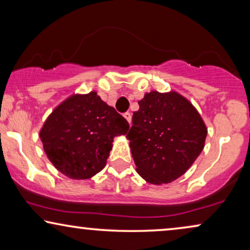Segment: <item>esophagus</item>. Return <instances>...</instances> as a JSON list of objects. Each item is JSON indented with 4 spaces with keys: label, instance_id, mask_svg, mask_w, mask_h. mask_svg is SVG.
<instances>
[{
    "label": "esophagus",
    "instance_id": "obj_1",
    "mask_svg": "<svg viewBox=\"0 0 250 250\" xmlns=\"http://www.w3.org/2000/svg\"><path fill=\"white\" fill-rule=\"evenodd\" d=\"M124 118L129 123V124H131V122H132V116H131V114H129V112H125V114H124Z\"/></svg>",
    "mask_w": 250,
    "mask_h": 250
}]
</instances>
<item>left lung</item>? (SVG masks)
<instances>
[{
  "label": "left lung",
  "mask_w": 250,
  "mask_h": 250,
  "mask_svg": "<svg viewBox=\"0 0 250 250\" xmlns=\"http://www.w3.org/2000/svg\"><path fill=\"white\" fill-rule=\"evenodd\" d=\"M139 105L126 136L136 172L156 186L173 182L203 151L206 125L193 104L175 91H151Z\"/></svg>",
  "instance_id": "8db88e82"
}]
</instances>
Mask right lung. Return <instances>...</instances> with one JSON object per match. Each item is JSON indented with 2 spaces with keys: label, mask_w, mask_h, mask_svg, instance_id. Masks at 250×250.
I'll return each mask as SVG.
<instances>
[{
  "label": "right lung",
  "mask_w": 250,
  "mask_h": 250,
  "mask_svg": "<svg viewBox=\"0 0 250 250\" xmlns=\"http://www.w3.org/2000/svg\"><path fill=\"white\" fill-rule=\"evenodd\" d=\"M126 119L97 92L71 94L44 122L43 149L52 165L74 180L91 179L104 169L114 138L125 135Z\"/></svg>",
  "instance_id": "obj_1"
}]
</instances>
